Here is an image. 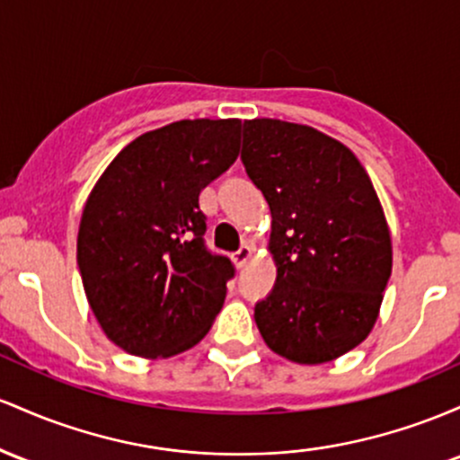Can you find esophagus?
Instances as JSON below:
<instances>
[{
    "label": "esophagus",
    "instance_id": "1",
    "mask_svg": "<svg viewBox=\"0 0 460 460\" xmlns=\"http://www.w3.org/2000/svg\"><path fill=\"white\" fill-rule=\"evenodd\" d=\"M252 254H254V250H252L250 245H243L239 252H236V254H232V261H234V265L239 267V270H243L247 262H250Z\"/></svg>",
    "mask_w": 460,
    "mask_h": 460
}]
</instances>
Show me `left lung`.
<instances>
[{
    "mask_svg": "<svg viewBox=\"0 0 460 460\" xmlns=\"http://www.w3.org/2000/svg\"><path fill=\"white\" fill-rule=\"evenodd\" d=\"M241 161L270 204L278 270L256 326L293 363H330L369 337L389 282L378 193L352 149L302 123L245 121Z\"/></svg>",
    "mask_w": 460,
    "mask_h": 460,
    "instance_id": "obj_1",
    "label": "left lung"
}]
</instances>
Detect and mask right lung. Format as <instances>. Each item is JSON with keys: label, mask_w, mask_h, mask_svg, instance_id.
Returning a JSON list of instances; mask_svg holds the SVG:
<instances>
[{"label": "right lung", "mask_w": 460, "mask_h": 460, "mask_svg": "<svg viewBox=\"0 0 460 460\" xmlns=\"http://www.w3.org/2000/svg\"><path fill=\"white\" fill-rule=\"evenodd\" d=\"M241 119H182L141 134L93 187L77 267L97 323L143 358H169L213 326L234 276L204 245L199 193L239 156Z\"/></svg>", "instance_id": "right-lung-1"}]
</instances>
